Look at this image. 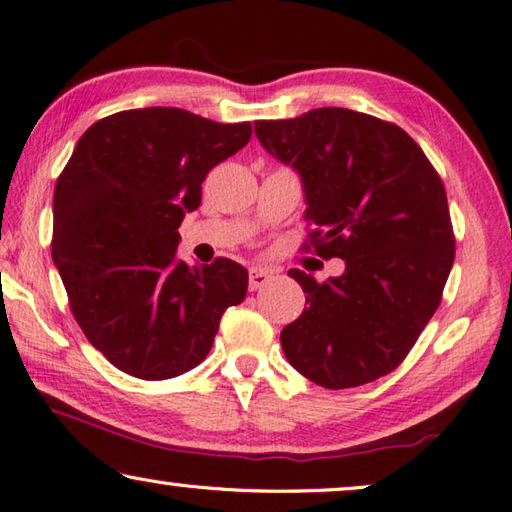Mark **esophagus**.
I'll return each mask as SVG.
<instances>
[{"label": "esophagus", "mask_w": 512, "mask_h": 512, "mask_svg": "<svg viewBox=\"0 0 512 512\" xmlns=\"http://www.w3.org/2000/svg\"><path fill=\"white\" fill-rule=\"evenodd\" d=\"M269 274H265L263 269H249V289L256 292V289H263L269 283Z\"/></svg>", "instance_id": "esophagus-1"}]
</instances>
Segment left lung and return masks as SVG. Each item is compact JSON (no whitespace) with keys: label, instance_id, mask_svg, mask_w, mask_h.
Listing matches in <instances>:
<instances>
[{"label":"left lung","instance_id":"8db88e82","mask_svg":"<svg viewBox=\"0 0 512 512\" xmlns=\"http://www.w3.org/2000/svg\"><path fill=\"white\" fill-rule=\"evenodd\" d=\"M254 129L303 180V247L345 260L325 283L289 269L307 310L281 332L287 361L327 390L390 374L437 312L455 263L439 173L397 124L339 106Z\"/></svg>","mask_w":512,"mask_h":512}]
</instances>
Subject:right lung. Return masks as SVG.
<instances>
[{
    "instance_id": "obj_1",
    "label": "right lung",
    "mask_w": 512,
    "mask_h": 512,
    "mask_svg": "<svg viewBox=\"0 0 512 512\" xmlns=\"http://www.w3.org/2000/svg\"><path fill=\"white\" fill-rule=\"evenodd\" d=\"M249 138V122L149 106L102 118L77 140L55 185L51 254L77 325L118 370L144 381L189 372L227 307L243 303V265L191 267L176 247L202 180Z\"/></svg>"
}]
</instances>
